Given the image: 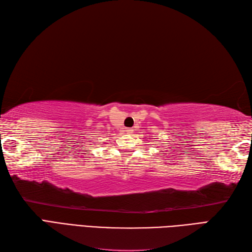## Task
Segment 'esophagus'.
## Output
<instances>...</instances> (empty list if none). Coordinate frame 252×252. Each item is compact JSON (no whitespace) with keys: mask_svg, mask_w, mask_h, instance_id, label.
I'll list each match as a JSON object with an SVG mask.
<instances>
[{"mask_svg":"<svg viewBox=\"0 0 252 252\" xmlns=\"http://www.w3.org/2000/svg\"><path fill=\"white\" fill-rule=\"evenodd\" d=\"M132 131H133V129H131V128L126 129V132H127V133H132Z\"/></svg>","mask_w":252,"mask_h":252,"instance_id":"esophagus-1","label":"esophagus"}]
</instances>
